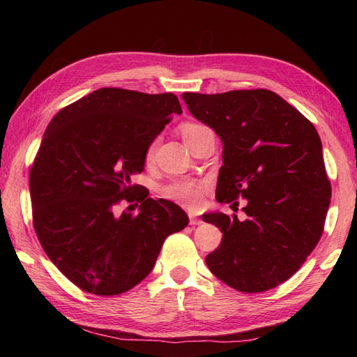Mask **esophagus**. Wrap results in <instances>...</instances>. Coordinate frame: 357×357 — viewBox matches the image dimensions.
Returning a JSON list of instances; mask_svg holds the SVG:
<instances>
[{"label":"esophagus","mask_w":357,"mask_h":357,"mask_svg":"<svg viewBox=\"0 0 357 357\" xmlns=\"http://www.w3.org/2000/svg\"><path fill=\"white\" fill-rule=\"evenodd\" d=\"M188 216H190V224H192V225H199V224H202V219H201V218H196V216H193L192 213L188 215Z\"/></svg>","instance_id":"obj_1"}]
</instances>
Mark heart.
I'll return each mask as SVG.
<instances>
[{"instance_id":"b5f03b06","label":"heart","mask_w":357,"mask_h":357,"mask_svg":"<svg viewBox=\"0 0 357 357\" xmlns=\"http://www.w3.org/2000/svg\"><path fill=\"white\" fill-rule=\"evenodd\" d=\"M204 126L199 124H184L183 128H181V133H183V138L184 141L190 136L192 133H195L196 130H199ZM153 151H155V144H151V146L147 149L146 151V161H151V158H153ZM167 195L170 196L173 199H178L181 202L187 204V206L195 207L198 206L199 198H201V185L199 184H193V183H183V184H176L170 187V190L167 192Z\"/></svg>"}]
</instances>
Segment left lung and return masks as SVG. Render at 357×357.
Listing matches in <instances>:
<instances>
[{"mask_svg":"<svg viewBox=\"0 0 357 357\" xmlns=\"http://www.w3.org/2000/svg\"><path fill=\"white\" fill-rule=\"evenodd\" d=\"M188 112L222 141L216 199H245L247 218L221 211L202 221L222 231L207 267L244 293L270 290L291 278L324 231L331 185L314 126L271 90L183 93Z\"/></svg>","mask_w":357,"mask_h":357,"instance_id":"left-lung-1","label":"left lung"}]
</instances>
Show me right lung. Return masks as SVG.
Segmentation results:
<instances>
[{
    "mask_svg": "<svg viewBox=\"0 0 357 357\" xmlns=\"http://www.w3.org/2000/svg\"><path fill=\"white\" fill-rule=\"evenodd\" d=\"M183 109L176 95L102 87L58 112L30 170L33 227L45 255L87 293L115 296L153 270L165 238L188 224L167 199L147 198L132 176L146 151ZM140 211L118 214L132 200Z\"/></svg>",
    "mask_w": 357,
    "mask_h": 357,
    "instance_id": "1",
    "label": "right lung"
}]
</instances>
